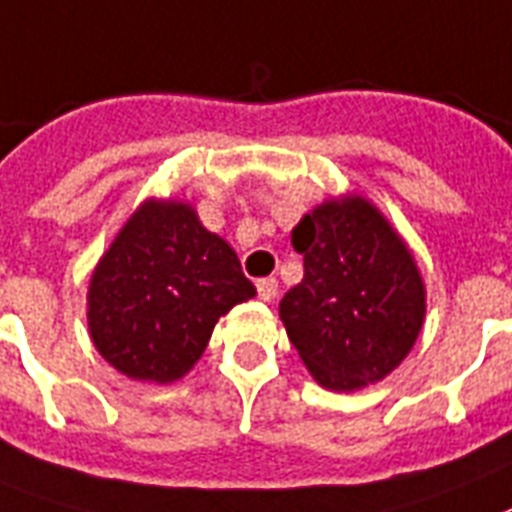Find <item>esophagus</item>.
<instances>
[{"label":"esophagus","instance_id":"34e87169","mask_svg":"<svg viewBox=\"0 0 512 512\" xmlns=\"http://www.w3.org/2000/svg\"><path fill=\"white\" fill-rule=\"evenodd\" d=\"M256 290H259L261 301H272L274 295H277V280H274V277L259 280V282H256Z\"/></svg>","mask_w":512,"mask_h":512}]
</instances>
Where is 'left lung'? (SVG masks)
Here are the masks:
<instances>
[{"label":"left lung","instance_id":"left-lung-1","mask_svg":"<svg viewBox=\"0 0 512 512\" xmlns=\"http://www.w3.org/2000/svg\"><path fill=\"white\" fill-rule=\"evenodd\" d=\"M303 280L280 319L311 377L332 392L382 382L416 345L426 285L411 248L361 193L327 198L293 227Z\"/></svg>","mask_w":512,"mask_h":512}]
</instances>
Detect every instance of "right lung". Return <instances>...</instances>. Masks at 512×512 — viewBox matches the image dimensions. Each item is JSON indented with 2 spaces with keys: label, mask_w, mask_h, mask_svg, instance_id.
I'll return each mask as SVG.
<instances>
[{
  "label": "right lung",
  "mask_w": 512,
  "mask_h": 512,
  "mask_svg": "<svg viewBox=\"0 0 512 512\" xmlns=\"http://www.w3.org/2000/svg\"><path fill=\"white\" fill-rule=\"evenodd\" d=\"M253 295L238 253L188 201L146 198L94 266L88 335L125 377L172 384L204 356L219 316Z\"/></svg>",
  "instance_id": "add662e5"
}]
</instances>
